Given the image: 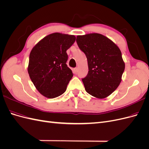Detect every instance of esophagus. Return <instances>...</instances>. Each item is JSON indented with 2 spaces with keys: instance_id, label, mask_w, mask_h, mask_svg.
<instances>
[{
  "instance_id": "esophagus-1",
  "label": "esophagus",
  "mask_w": 149,
  "mask_h": 149,
  "mask_svg": "<svg viewBox=\"0 0 149 149\" xmlns=\"http://www.w3.org/2000/svg\"><path fill=\"white\" fill-rule=\"evenodd\" d=\"M73 71L74 72V73H77V72H78V68H74L73 69Z\"/></svg>"
}]
</instances>
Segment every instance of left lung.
Returning <instances> with one entry per match:
<instances>
[{"mask_svg":"<svg viewBox=\"0 0 149 149\" xmlns=\"http://www.w3.org/2000/svg\"><path fill=\"white\" fill-rule=\"evenodd\" d=\"M76 42L88 60V73L82 79L86 91L99 99L109 96L119 86L125 69L120 49L100 33L78 35Z\"/></svg>","mask_w":149,"mask_h":149,"instance_id":"8db88e82","label":"left lung"}]
</instances>
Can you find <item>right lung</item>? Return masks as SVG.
Here are the masks:
<instances>
[{
    "label": "right lung",
    "mask_w": 149,
    "mask_h": 149,
    "mask_svg": "<svg viewBox=\"0 0 149 149\" xmlns=\"http://www.w3.org/2000/svg\"><path fill=\"white\" fill-rule=\"evenodd\" d=\"M76 40L74 35L53 33L36 45L30 53L28 73L35 88L45 97L63 94L73 76L67 66L66 50Z\"/></svg>",
    "instance_id": "right-lung-1"
}]
</instances>
